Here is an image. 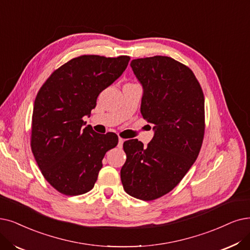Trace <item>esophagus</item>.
<instances>
[{
  "label": "esophagus",
  "instance_id": "34e87169",
  "mask_svg": "<svg viewBox=\"0 0 250 250\" xmlns=\"http://www.w3.org/2000/svg\"><path fill=\"white\" fill-rule=\"evenodd\" d=\"M123 144H124V139H123V138H121V137H119V141H118V146H119V147H122V146H123Z\"/></svg>",
  "mask_w": 250,
  "mask_h": 250
}]
</instances>
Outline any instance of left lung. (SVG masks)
Masks as SVG:
<instances>
[{"mask_svg": "<svg viewBox=\"0 0 250 250\" xmlns=\"http://www.w3.org/2000/svg\"><path fill=\"white\" fill-rule=\"evenodd\" d=\"M143 86L141 113L154 125L146 147L137 139L123 145L121 168L125 192L144 201L174 188L192 167L204 136V95L194 73L167 56L133 59L130 63Z\"/></svg>", "mask_w": 250, "mask_h": 250, "instance_id": "1", "label": "left lung"}]
</instances>
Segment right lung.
<instances>
[{
  "mask_svg": "<svg viewBox=\"0 0 250 250\" xmlns=\"http://www.w3.org/2000/svg\"><path fill=\"white\" fill-rule=\"evenodd\" d=\"M129 56L82 55L57 68L40 89L33 112L31 146L46 181L67 196L92 189L105 153L118 145L113 132L99 134L90 117L103 90L123 74Z\"/></svg>",
  "mask_w": 250,
  "mask_h": 250,
  "instance_id": "1",
  "label": "right lung"
}]
</instances>
